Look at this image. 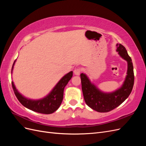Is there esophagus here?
Returning <instances> with one entry per match:
<instances>
[{
  "label": "esophagus",
  "mask_w": 146,
  "mask_h": 146,
  "mask_svg": "<svg viewBox=\"0 0 146 146\" xmlns=\"http://www.w3.org/2000/svg\"><path fill=\"white\" fill-rule=\"evenodd\" d=\"M82 70V69L81 68H77L76 69H75L74 71V74L76 75V76H79V75L80 74Z\"/></svg>",
  "instance_id": "34e87169"
}]
</instances>
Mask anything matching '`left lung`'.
Returning <instances> with one entry per match:
<instances>
[{
  "label": "left lung",
  "instance_id": "left-lung-1",
  "mask_svg": "<svg viewBox=\"0 0 146 146\" xmlns=\"http://www.w3.org/2000/svg\"><path fill=\"white\" fill-rule=\"evenodd\" d=\"M116 47V51L119 55L128 63L127 75L119 89L110 93H105L92 84L86 74H80L82 89L86 105L100 113H107L117 107L127 99L133 87L135 77L131 59L124 46L117 44Z\"/></svg>",
  "mask_w": 146,
  "mask_h": 146
}]
</instances>
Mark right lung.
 Segmentation results:
<instances>
[{"label":"right lung","mask_w":146,"mask_h":146,"mask_svg":"<svg viewBox=\"0 0 146 146\" xmlns=\"http://www.w3.org/2000/svg\"><path fill=\"white\" fill-rule=\"evenodd\" d=\"M16 60L13 63L11 72L13 71ZM72 74L73 72L70 71L66 74L53 88L49 94L45 98L39 100H32L25 98L16 90L13 82H11L12 87L17 99L25 107L37 113L46 114H51L55 112L60 107L63 99L64 87L72 78Z\"/></svg>","instance_id":"right-lung-1"}]
</instances>
